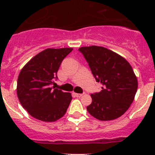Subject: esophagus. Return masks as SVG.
I'll use <instances>...</instances> for the list:
<instances>
[{
	"label": "esophagus",
	"mask_w": 155,
	"mask_h": 155,
	"mask_svg": "<svg viewBox=\"0 0 155 155\" xmlns=\"http://www.w3.org/2000/svg\"><path fill=\"white\" fill-rule=\"evenodd\" d=\"M75 96L76 97H81L83 96V94H80V93H75Z\"/></svg>",
	"instance_id": "1"
}]
</instances>
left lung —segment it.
<instances>
[{
    "label": "left lung",
    "instance_id": "1",
    "mask_svg": "<svg viewBox=\"0 0 155 155\" xmlns=\"http://www.w3.org/2000/svg\"><path fill=\"white\" fill-rule=\"evenodd\" d=\"M88 63L102 90L91 95L87 112L100 120H111L122 116L134 100L137 80L129 62L120 54L98 46L79 48Z\"/></svg>",
    "mask_w": 155,
    "mask_h": 155
}]
</instances>
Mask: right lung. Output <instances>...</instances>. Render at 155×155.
<instances>
[{"instance_id":"obj_1","label":"right lung","mask_w":155,"mask_h":155,"mask_svg":"<svg viewBox=\"0 0 155 155\" xmlns=\"http://www.w3.org/2000/svg\"><path fill=\"white\" fill-rule=\"evenodd\" d=\"M72 48H48L33 57L21 70L17 94L22 107L33 117L54 122L64 116L72 97L52 87L62 61Z\"/></svg>"}]
</instances>
